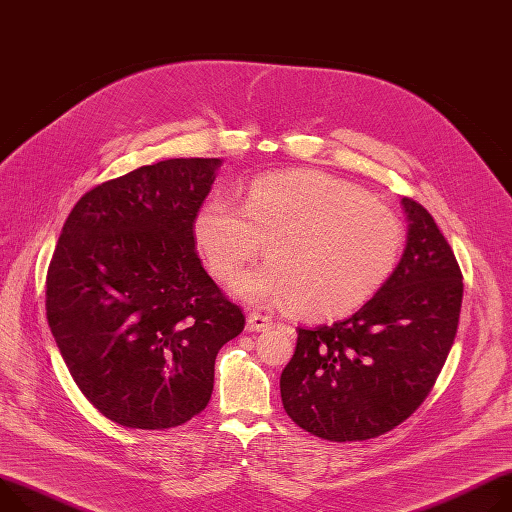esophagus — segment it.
Returning a JSON list of instances; mask_svg holds the SVG:
<instances>
[{
	"label": "esophagus",
	"instance_id": "1",
	"mask_svg": "<svg viewBox=\"0 0 512 512\" xmlns=\"http://www.w3.org/2000/svg\"><path fill=\"white\" fill-rule=\"evenodd\" d=\"M271 316L267 314H261V312H249L247 314V329L253 331V333H259V331H267L271 329Z\"/></svg>",
	"mask_w": 512,
	"mask_h": 512
}]
</instances>
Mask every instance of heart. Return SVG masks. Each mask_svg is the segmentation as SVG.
Wrapping results in <instances>:
<instances>
[{"label":"heart","instance_id":"heart-1","mask_svg":"<svg viewBox=\"0 0 512 512\" xmlns=\"http://www.w3.org/2000/svg\"><path fill=\"white\" fill-rule=\"evenodd\" d=\"M194 237L210 271L230 282L263 251L267 265L237 282L251 302L286 304L329 320L355 312L394 271L404 228L386 204L318 171L257 177L245 204L204 202Z\"/></svg>","mask_w":512,"mask_h":512}]
</instances>
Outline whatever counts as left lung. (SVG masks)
I'll use <instances>...</instances> for the list:
<instances>
[{"instance_id": "1", "label": "left lung", "mask_w": 512, "mask_h": 512, "mask_svg": "<svg viewBox=\"0 0 512 512\" xmlns=\"http://www.w3.org/2000/svg\"><path fill=\"white\" fill-rule=\"evenodd\" d=\"M400 263L351 318L296 329L280 378L282 402L304 431L329 441L384 435L421 406L453 345L463 282L433 216L402 198Z\"/></svg>"}]
</instances>
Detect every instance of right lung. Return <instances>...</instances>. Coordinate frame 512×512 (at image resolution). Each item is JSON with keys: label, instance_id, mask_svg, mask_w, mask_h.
<instances>
[{"label": "right lung", "instance_id": "add662e5", "mask_svg": "<svg viewBox=\"0 0 512 512\" xmlns=\"http://www.w3.org/2000/svg\"><path fill=\"white\" fill-rule=\"evenodd\" d=\"M222 159H167L87 192L63 224L46 318L85 398L128 429L206 408L214 361L245 329L196 255L194 218Z\"/></svg>", "mask_w": 512, "mask_h": 512}]
</instances>
